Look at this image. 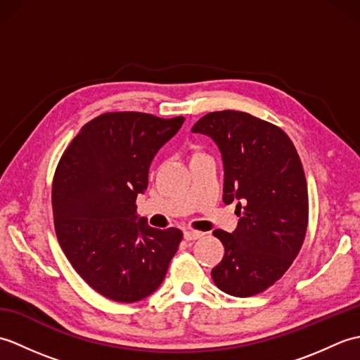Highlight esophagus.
Masks as SVG:
<instances>
[{
    "mask_svg": "<svg viewBox=\"0 0 360 360\" xmlns=\"http://www.w3.org/2000/svg\"><path fill=\"white\" fill-rule=\"evenodd\" d=\"M204 233L201 232H195V231H184V240L186 241H195L200 240Z\"/></svg>",
    "mask_w": 360,
    "mask_h": 360,
    "instance_id": "34e87169",
    "label": "esophagus"
}]
</instances>
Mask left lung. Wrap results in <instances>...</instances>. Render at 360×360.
<instances>
[{"label":"left lung","mask_w":360,"mask_h":360,"mask_svg":"<svg viewBox=\"0 0 360 360\" xmlns=\"http://www.w3.org/2000/svg\"><path fill=\"white\" fill-rule=\"evenodd\" d=\"M192 131L218 145L223 201H238L235 231L213 232L226 252L212 278L233 297L263 292L289 269L307 235L309 205L302 160L281 128L248 112H209Z\"/></svg>","instance_id":"8db88e82"}]
</instances>
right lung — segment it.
<instances>
[{"label":"right lung","mask_w":360,"mask_h":360,"mask_svg":"<svg viewBox=\"0 0 360 360\" xmlns=\"http://www.w3.org/2000/svg\"><path fill=\"white\" fill-rule=\"evenodd\" d=\"M184 117L105 112L80 129L52 182L57 240L80 277L120 303L139 302L160 286L182 240L179 229L150 227L136 213L159 148Z\"/></svg>","instance_id":"right-lung-1"}]
</instances>
